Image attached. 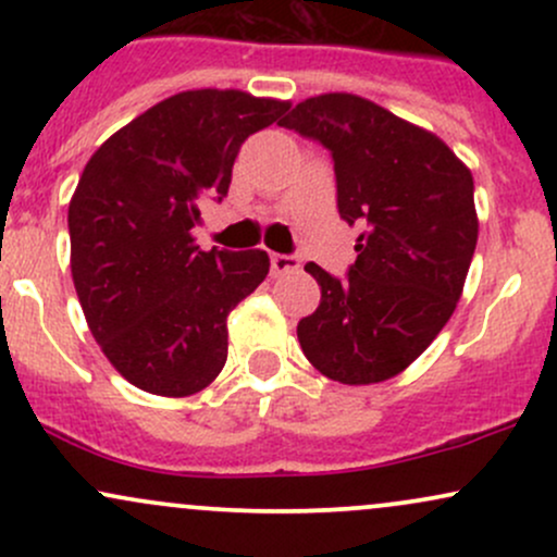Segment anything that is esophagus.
I'll return each instance as SVG.
<instances>
[{
  "label": "esophagus",
  "instance_id": "esophagus-1",
  "mask_svg": "<svg viewBox=\"0 0 557 557\" xmlns=\"http://www.w3.org/2000/svg\"><path fill=\"white\" fill-rule=\"evenodd\" d=\"M298 267H300V259L296 253H272V274L296 272Z\"/></svg>",
  "mask_w": 557,
  "mask_h": 557
}]
</instances>
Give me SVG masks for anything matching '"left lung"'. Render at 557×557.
I'll return each mask as SVG.
<instances>
[{
  "label": "left lung",
  "instance_id": "1",
  "mask_svg": "<svg viewBox=\"0 0 557 557\" xmlns=\"http://www.w3.org/2000/svg\"><path fill=\"white\" fill-rule=\"evenodd\" d=\"M280 125L330 151L337 212L361 227L345 277L306 264L322 300L298 322L300 348L343 385L389 380L461 298L479 233L474 177L437 136L354 94L300 101Z\"/></svg>",
  "mask_w": 557,
  "mask_h": 557
}]
</instances>
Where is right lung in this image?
<instances>
[{"label": "right lung", "mask_w": 557, "mask_h": 557, "mask_svg": "<svg viewBox=\"0 0 557 557\" xmlns=\"http://www.w3.org/2000/svg\"><path fill=\"white\" fill-rule=\"evenodd\" d=\"M285 101L183 91L96 149L70 201V267L96 343L131 385L185 398L227 361V314L270 272L267 251H201V203L227 196L243 140Z\"/></svg>", "instance_id": "1"}]
</instances>
